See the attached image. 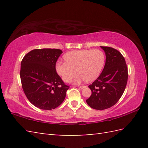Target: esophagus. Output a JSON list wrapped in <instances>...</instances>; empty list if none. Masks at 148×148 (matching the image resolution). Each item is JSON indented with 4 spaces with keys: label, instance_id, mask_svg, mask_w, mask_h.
<instances>
[{
    "label": "esophagus",
    "instance_id": "obj_1",
    "mask_svg": "<svg viewBox=\"0 0 148 148\" xmlns=\"http://www.w3.org/2000/svg\"><path fill=\"white\" fill-rule=\"evenodd\" d=\"M86 86H79V88H81V89H83V88H86Z\"/></svg>",
    "mask_w": 148,
    "mask_h": 148
}]
</instances>
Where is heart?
<instances>
[{
  "mask_svg": "<svg viewBox=\"0 0 148 148\" xmlns=\"http://www.w3.org/2000/svg\"><path fill=\"white\" fill-rule=\"evenodd\" d=\"M65 62H58L56 65L58 74L65 82H70L77 72L74 82L85 80L92 82L101 72L105 63V55L100 49H83L72 51L64 56Z\"/></svg>",
  "mask_w": 148,
  "mask_h": 148,
  "instance_id": "heart-1",
  "label": "heart"
}]
</instances>
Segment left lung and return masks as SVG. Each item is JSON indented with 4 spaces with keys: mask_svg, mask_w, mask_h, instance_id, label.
<instances>
[{
    "mask_svg": "<svg viewBox=\"0 0 148 148\" xmlns=\"http://www.w3.org/2000/svg\"><path fill=\"white\" fill-rule=\"evenodd\" d=\"M100 47L106 53V64L99 77L88 86L92 95L86 100L90 108L97 110L115 105L123 93L128 80V67L121 53L111 47Z\"/></svg>",
    "mask_w": 148,
    "mask_h": 148,
    "instance_id": "1",
    "label": "left lung"
}]
</instances>
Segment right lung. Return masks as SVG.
Instances as JSON below:
<instances>
[{"instance_id":"right-lung-1","label":"right lung","mask_w":148,"mask_h":148,"mask_svg":"<svg viewBox=\"0 0 148 148\" xmlns=\"http://www.w3.org/2000/svg\"><path fill=\"white\" fill-rule=\"evenodd\" d=\"M62 53L58 49H33L21 62L22 88L28 100L40 109L57 108L69 88L56 71V63Z\"/></svg>"}]
</instances>
